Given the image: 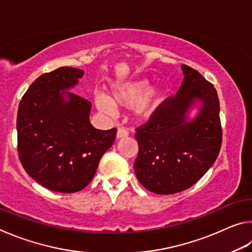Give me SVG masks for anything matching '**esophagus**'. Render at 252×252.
I'll return each instance as SVG.
<instances>
[{
	"label": "esophagus",
	"mask_w": 252,
	"mask_h": 252,
	"mask_svg": "<svg viewBox=\"0 0 252 252\" xmlns=\"http://www.w3.org/2000/svg\"><path fill=\"white\" fill-rule=\"evenodd\" d=\"M127 135H129V132H127L126 129H125V127H119L117 131V139L126 138Z\"/></svg>",
	"instance_id": "obj_1"
}]
</instances>
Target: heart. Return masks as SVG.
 I'll use <instances>...</instances> for the list:
<instances>
[{
	"label": "heart",
	"mask_w": 252,
	"mask_h": 252,
	"mask_svg": "<svg viewBox=\"0 0 252 252\" xmlns=\"http://www.w3.org/2000/svg\"><path fill=\"white\" fill-rule=\"evenodd\" d=\"M163 101V93L160 89H150L147 80L132 81L116 84L111 89L109 97L97 94L94 104L101 112L111 114L113 105H134V114L142 121H149L156 116Z\"/></svg>",
	"instance_id": "b5f03b06"
}]
</instances>
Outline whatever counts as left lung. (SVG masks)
<instances>
[{
	"instance_id": "left-lung-1",
	"label": "left lung",
	"mask_w": 252,
	"mask_h": 252,
	"mask_svg": "<svg viewBox=\"0 0 252 252\" xmlns=\"http://www.w3.org/2000/svg\"><path fill=\"white\" fill-rule=\"evenodd\" d=\"M181 69L185 78L177 94L163 101L156 116L135 133V176L158 194L192 187L215 163L222 141L215 87L192 67L183 64ZM195 106L198 113L190 118Z\"/></svg>"
}]
</instances>
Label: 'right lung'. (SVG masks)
I'll use <instances>...</instances> for the list:
<instances>
[{
	"mask_svg": "<svg viewBox=\"0 0 252 252\" xmlns=\"http://www.w3.org/2000/svg\"><path fill=\"white\" fill-rule=\"evenodd\" d=\"M83 73L62 66L42 74L19 104L21 163L37 183L57 192L84 189L116 139V127L97 130L91 125V102L69 91Z\"/></svg>",
	"mask_w": 252,
	"mask_h": 252,
	"instance_id": "right-lung-1",
	"label": "right lung"
}]
</instances>
